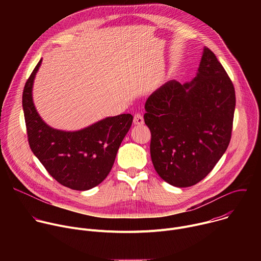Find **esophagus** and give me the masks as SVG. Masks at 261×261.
Segmentation results:
<instances>
[{"instance_id": "obj_1", "label": "esophagus", "mask_w": 261, "mask_h": 261, "mask_svg": "<svg viewBox=\"0 0 261 261\" xmlns=\"http://www.w3.org/2000/svg\"><path fill=\"white\" fill-rule=\"evenodd\" d=\"M133 123H134V125H142V124L144 123V120H143L142 115H140V114H136V115L134 116Z\"/></svg>"}]
</instances>
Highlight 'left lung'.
<instances>
[{"label": "left lung", "mask_w": 261, "mask_h": 261, "mask_svg": "<svg viewBox=\"0 0 261 261\" xmlns=\"http://www.w3.org/2000/svg\"><path fill=\"white\" fill-rule=\"evenodd\" d=\"M144 108L153 165L174 187H190L203 179L227 150L236 92L207 47L190 83L167 82L147 98Z\"/></svg>", "instance_id": "obj_1"}]
</instances>
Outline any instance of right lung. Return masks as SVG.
I'll return each mask as SVG.
<instances>
[{"mask_svg": "<svg viewBox=\"0 0 261 261\" xmlns=\"http://www.w3.org/2000/svg\"><path fill=\"white\" fill-rule=\"evenodd\" d=\"M42 59L33 70L22 93L29 144L48 173L72 190H90L108 175L133 117H108L77 131L58 130L39 116L33 102V85Z\"/></svg>", "mask_w": 261, "mask_h": 261, "instance_id": "obj_1", "label": "right lung"}]
</instances>
